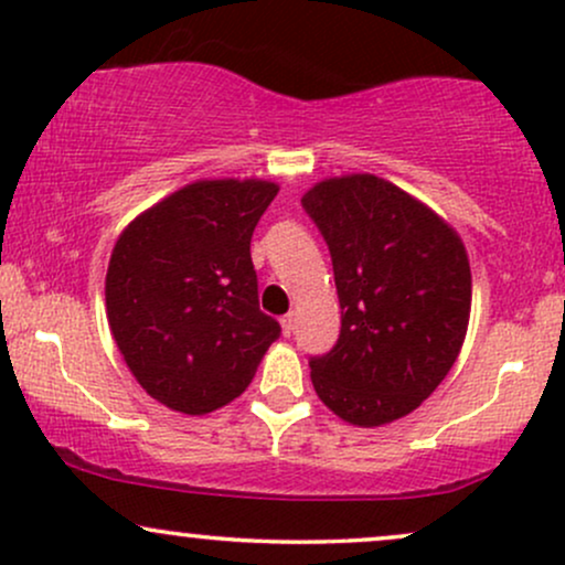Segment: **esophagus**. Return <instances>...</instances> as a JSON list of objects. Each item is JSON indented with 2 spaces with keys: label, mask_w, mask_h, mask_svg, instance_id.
<instances>
[{
  "label": "esophagus",
  "mask_w": 565,
  "mask_h": 565,
  "mask_svg": "<svg viewBox=\"0 0 565 565\" xmlns=\"http://www.w3.org/2000/svg\"><path fill=\"white\" fill-rule=\"evenodd\" d=\"M281 332L287 337H291V332H295V316H291V313L281 316Z\"/></svg>",
  "instance_id": "obj_1"
}]
</instances>
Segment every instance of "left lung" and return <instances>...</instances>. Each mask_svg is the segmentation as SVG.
Masks as SVG:
<instances>
[{
  "label": "left lung",
  "mask_w": 565,
  "mask_h": 565,
  "mask_svg": "<svg viewBox=\"0 0 565 565\" xmlns=\"http://www.w3.org/2000/svg\"><path fill=\"white\" fill-rule=\"evenodd\" d=\"M329 246L342 327L310 355L316 393L337 417L377 427L414 412L449 374L470 319L468 252L398 185L348 174L302 196Z\"/></svg>",
  "instance_id": "left-lung-1"
}]
</instances>
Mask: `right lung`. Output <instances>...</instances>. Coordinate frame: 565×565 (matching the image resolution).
Masks as SVG:
<instances>
[{
  "mask_svg": "<svg viewBox=\"0 0 565 565\" xmlns=\"http://www.w3.org/2000/svg\"><path fill=\"white\" fill-rule=\"evenodd\" d=\"M278 185L204 180L127 225L106 276L108 323L159 404L206 414L255 377L281 327L260 310L249 242Z\"/></svg>",
  "mask_w": 565,
  "mask_h": 565,
  "instance_id": "right-lung-1",
  "label": "right lung"
}]
</instances>
